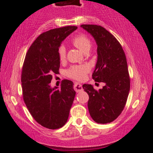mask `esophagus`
Masks as SVG:
<instances>
[{
    "instance_id": "esophagus-1",
    "label": "esophagus",
    "mask_w": 153,
    "mask_h": 153,
    "mask_svg": "<svg viewBox=\"0 0 153 153\" xmlns=\"http://www.w3.org/2000/svg\"><path fill=\"white\" fill-rule=\"evenodd\" d=\"M74 89L77 92H80V91L82 90V85L80 84V83H75L74 85Z\"/></svg>"
}]
</instances>
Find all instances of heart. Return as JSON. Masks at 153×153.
Wrapping results in <instances>:
<instances>
[{
  "mask_svg": "<svg viewBox=\"0 0 153 153\" xmlns=\"http://www.w3.org/2000/svg\"><path fill=\"white\" fill-rule=\"evenodd\" d=\"M72 43L84 53H88L91 48V42L88 36L84 34L76 35L72 39ZM59 57L61 61H64L66 59V49L63 45L59 46L58 49ZM90 66L88 65H72L66 71V75L69 78L77 80L85 79L86 74L90 71Z\"/></svg>",
  "mask_w": 153,
  "mask_h": 153,
  "instance_id": "heart-1",
  "label": "heart"
}]
</instances>
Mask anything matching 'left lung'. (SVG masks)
<instances>
[{"label": "left lung", "instance_id": "left-lung-1", "mask_svg": "<svg viewBox=\"0 0 153 153\" xmlns=\"http://www.w3.org/2000/svg\"><path fill=\"white\" fill-rule=\"evenodd\" d=\"M80 27L93 36L97 45V61L92 79L105 85L99 90L92 85H82L89 95V112L95 122L110 123L124 109L130 90L126 58L122 46L106 29L95 25Z\"/></svg>", "mask_w": 153, "mask_h": 153}]
</instances>
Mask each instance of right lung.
Returning <instances> with one entry per match:
<instances>
[{"label": "right lung", "instance_id": "right-lung-1", "mask_svg": "<svg viewBox=\"0 0 153 153\" xmlns=\"http://www.w3.org/2000/svg\"><path fill=\"white\" fill-rule=\"evenodd\" d=\"M67 26L40 34L28 49L23 63L21 82L23 100L34 120L49 129H57L67 122L74 100L73 82L63 80L61 89L52 88V75L58 74L61 42L77 30Z\"/></svg>", "mask_w": 153, "mask_h": 153}]
</instances>
